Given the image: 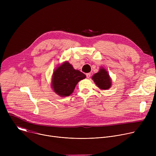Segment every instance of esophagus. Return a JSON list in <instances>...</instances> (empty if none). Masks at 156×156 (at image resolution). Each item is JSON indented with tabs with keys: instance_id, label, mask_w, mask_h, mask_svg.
Listing matches in <instances>:
<instances>
[{
	"instance_id": "1",
	"label": "esophagus",
	"mask_w": 156,
	"mask_h": 156,
	"mask_svg": "<svg viewBox=\"0 0 156 156\" xmlns=\"http://www.w3.org/2000/svg\"><path fill=\"white\" fill-rule=\"evenodd\" d=\"M86 77H87V78H90V76H91V73H86Z\"/></svg>"
}]
</instances>
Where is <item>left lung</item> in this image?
I'll return each mask as SVG.
<instances>
[{
	"mask_svg": "<svg viewBox=\"0 0 156 156\" xmlns=\"http://www.w3.org/2000/svg\"><path fill=\"white\" fill-rule=\"evenodd\" d=\"M96 84L101 90H106L111 86V80L108 73L104 69H101L98 73L93 76Z\"/></svg>",
	"mask_w": 156,
	"mask_h": 156,
	"instance_id": "1",
	"label": "left lung"
}]
</instances>
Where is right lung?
<instances>
[{"label": "right lung", "instance_id": "1", "mask_svg": "<svg viewBox=\"0 0 156 156\" xmlns=\"http://www.w3.org/2000/svg\"><path fill=\"white\" fill-rule=\"evenodd\" d=\"M86 75L75 70L68 62H64L55 69L53 73L52 86L54 91L60 96H69L74 91L76 85Z\"/></svg>", "mask_w": 156, "mask_h": 156}]
</instances>
